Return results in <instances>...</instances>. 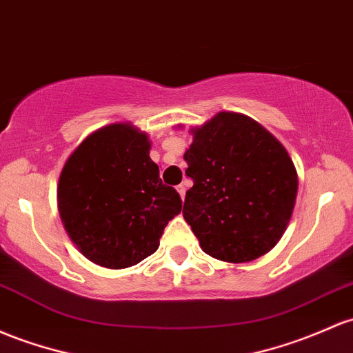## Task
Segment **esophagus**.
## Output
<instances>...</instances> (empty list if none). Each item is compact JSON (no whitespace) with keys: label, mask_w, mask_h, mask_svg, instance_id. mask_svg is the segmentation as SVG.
Wrapping results in <instances>:
<instances>
[{"label":"esophagus","mask_w":353,"mask_h":353,"mask_svg":"<svg viewBox=\"0 0 353 353\" xmlns=\"http://www.w3.org/2000/svg\"><path fill=\"white\" fill-rule=\"evenodd\" d=\"M176 189H177V192H179V196L184 199V196H185V185H184V184H179Z\"/></svg>","instance_id":"34e87169"}]
</instances>
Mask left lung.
<instances>
[{"mask_svg": "<svg viewBox=\"0 0 353 353\" xmlns=\"http://www.w3.org/2000/svg\"><path fill=\"white\" fill-rule=\"evenodd\" d=\"M194 185L184 219L209 256L253 261L276 245L295 208L298 177L285 147L258 122L219 112L184 154Z\"/></svg>", "mask_w": 353, "mask_h": 353, "instance_id": "left-lung-1", "label": "left lung"}]
</instances>
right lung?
I'll use <instances>...</instances> for the list:
<instances>
[{
    "label": "right lung",
    "mask_w": 353,
    "mask_h": 353,
    "mask_svg": "<svg viewBox=\"0 0 353 353\" xmlns=\"http://www.w3.org/2000/svg\"><path fill=\"white\" fill-rule=\"evenodd\" d=\"M149 149L145 134L112 123L88 135L61 170V221L97 265H137L157 250L164 228L181 212L179 192L162 183Z\"/></svg>",
    "instance_id": "right-lung-1"
}]
</instances>
